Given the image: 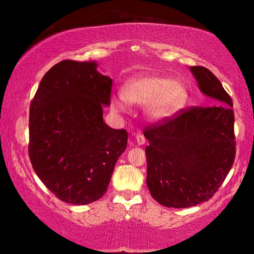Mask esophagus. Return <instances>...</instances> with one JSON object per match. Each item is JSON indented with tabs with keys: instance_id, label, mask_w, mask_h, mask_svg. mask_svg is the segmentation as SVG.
<instances>
[{
	"instance_id": "esophagus-1",
	"label": "esophagus",
	"mask_w": 254,
	"mask_h": 254,
	"mask_svg": "<svg viewBox=\"0 0 254 254\" xmlns=\"http://www.w3.org/2000/svg\"><path fill=\"white\" fill-rule=\"evenodd\" d=\"M135 139H136V143L138 145H143L145 143V137L143 133H137Z\"/></svg>"
}]
</instances>
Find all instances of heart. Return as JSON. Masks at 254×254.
I'll use <instances>...</instances> for the list:
<instances>
[{"mask_svg":"<svg viewBox=\"0 0 254 254\" xmlns=\"http://www.w3.org/2000/svg\"><path fill=\"white\" fill-rule=\"evenodd\" d=\"M189 103L186 84L170 76L156 74L131 77L123 93L112 94L110 105L117 113H127L130 105H145L144 113L153 122H166L179 115Z\"/></svg>","mask_w":254,"mask_h":254,"instance_id":"b5f03b06","label":"heart"}]
</instances>
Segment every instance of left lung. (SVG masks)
Segmentation results:
<instances>
[{"instance_id":"8db88e82","label":"left lung","mask_w":254,"mask_h":254,"mask_svg":"<svg viewBox=\"0 0 254 254\" xmlns=\"http://www.w3.org/2000/svg\"><path fill=\"white\" fill-rule=\"evenodd\" d=\"M190 70L200 92L215 105L184 111L144 132L149 142L148 189L167 208H189L210 199L235 157L232 99L209 69L190 66Z\"/></svg>"}]
</instances>
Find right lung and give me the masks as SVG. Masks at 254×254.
<instances>
[{
	"instance_id": "right-lung-1",
	"label": "right lung",
	"mask_w": 254,
	"mask_h": 254,
	"mask_svg": "<svg viewBox=\"0 0 254 254\" xmlns=\"http://www.w3.org/2000/svg\"><path fill=\"white\" fill-rule=\"evenodd\" d=\"M112 78L95 61H62L44 75L30 107L33 170L61 200L84 205L107 191L127 132L104 122Z\"/></svg>"
}]
</instances>
